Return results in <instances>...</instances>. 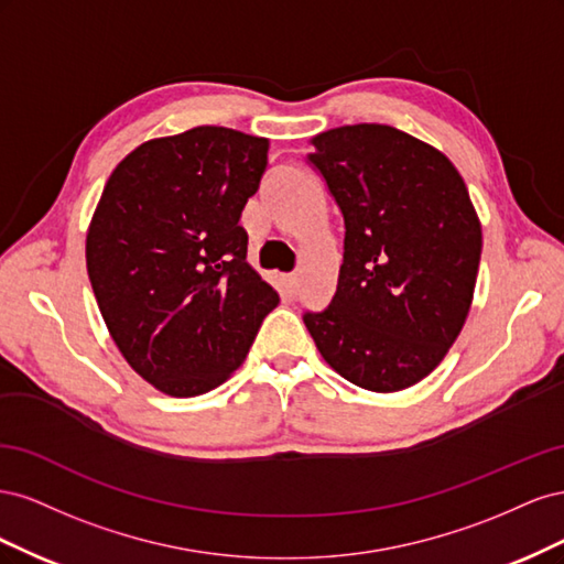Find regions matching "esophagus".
I'll return each instance as SVG.
<instances>
[{
  "label": "esophagus",
  "instance_id": "1",
  "mask_svg": "<svg viewBox=\"0 0 564 564\" xmlns=\"http://www.w3.org/2000/svg\"><path fill=\"white\" fill-rule=\"evenodd\" d=\"M286 286H289V294H296L299 286H301V278L299 275H289L286 278Z\"/></svg>",
  "mask_w": 564,
  "mask_h": 564
}]
</instances>
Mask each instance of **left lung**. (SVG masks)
Instances as JSON below:
<instances>
[{"instance_id":"obj_1","label":"left lung","mask_w":564,"mask_h":564,"mask_svg":"<svg viewBox=\"0 0 564 564\" xmlns=\"http://www.w3.org/2000/svg\"><path fill=\"white\" fill-rule=\"evenodd\" d=\"M308 162L346 224L332 303L305 313L319 355L373 392L419 383L445 360L470 311L482 226L447 155L388 124L311 139Z\"/></svg>"}]
</instances>
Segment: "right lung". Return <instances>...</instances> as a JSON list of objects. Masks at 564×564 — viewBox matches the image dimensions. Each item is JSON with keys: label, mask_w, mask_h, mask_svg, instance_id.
Returning <instances> with one entry per match:
<instances>
[{"label": "right lung", "mask_w": 564, "mask_h": 564, "mask_svg": "<svg viewBox=\"0 0 564 564\" xmlns=\"http://www.w3.org/2000/svg\"><path fill=\"white\" fill-rule=\"evenodd\" d=\"M268 139L195 127L115 166L87 232V272L119 352L164 395L195 398L245 362L280 303L240 226Z\"/></svg>", "instance_id": "add662e5"}]
</instances>
